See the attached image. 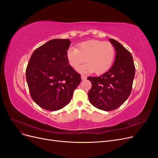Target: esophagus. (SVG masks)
I'll use <instances>...</instances> for the list:
<instances>
[{
	"instance_id": "obj_1",
	"label": "esophagus",
	"mask_w": 158,
	"mask_h": 158,
	"mask_svg": "<svg viewBox=\"0 0 158 158\" xmlns=\"http://www.w3.org/2000/svg\"><path fill=\"white\" fill-rule=\"evenodd\" d=\"M86 76H84V75H81V79H82V80H85V79H86Z\"/></svg>"
}]
</instances>
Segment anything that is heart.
Masks as SVG:
<instances>
[{
  "instance_id": "b5f03b06",
  "label": "heart",
  "mask_w": 158,
  "mask_h": 158,
  "mask_svg": "<svg viewBox=\"0 0 158 158\" xmlns=\"http://www.w3.org/2000/svg\"><path fill=\"white\" fill-rule=\"evenodd\" d=\"M115 50L109 42L89 40L80 44L77 49L70 47L66 51V58L69 64L78 69L86 59L87 64L81 66L79 71L82 73H94L102 74L107 72L113 63Z\"/></svg>"
}]
</instances>
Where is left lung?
<instances>
[{
    "label": "left lung",
    "instance_id": "left-lung-1",
    "mask_svg": "<svg viewBox=\"0 0 158 158\" xmlns=\"http://www.w3.org/2000/svg\"><path fill=\"white\" fill-rule=\"evenodd\" d=\"M116 52L112 67L98 77H88L92 86L88 92L94 107L109 111L120 107L131 94L135 66L131 53L120 43L109 39Z\"/></svg>",
    "mask_w": 158,
    "mask_h": 158
}]
</instances>
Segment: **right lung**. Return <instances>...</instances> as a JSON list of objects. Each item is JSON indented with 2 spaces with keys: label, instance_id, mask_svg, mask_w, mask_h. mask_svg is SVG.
<instances>
[{
  "label": "right lung",
  "instance_id": "right-lung-1",
  "mask_svg": "<svg viewBox=\"0 0 158 158\" xmlns=\"http://www.w3.org/2000/svg\"><path fill=\"white\" fill-rule=\"evenodd\" d=\"M69 39H54L33 52L26 71L31 97L38 106L57 111L70 103L81 82L80 74L69 64Z\"/></svg>",
  "mask_w": 158,
  "mask_h": 158
}]
</instances>
